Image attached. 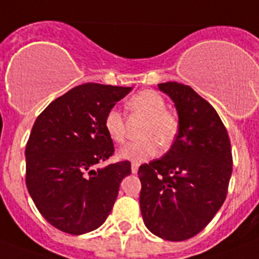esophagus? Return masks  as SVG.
<instances>
[{"instance_id":"obj_1","label":"esophagus","mask_w":259,"mask_h":259,"mask_svg":"<svg viewBox=\"0 0 259 259\" xmlns=\"http://www.w3.org/2000/svg\"><path fill=\"white\" fill-rule=\"evenodd\" d=\"M138 169H139V165H138V164H132V165H131V170H132V173H134V175H135V173H138Z\"/></svg>"}]
</instances>
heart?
Masks as SVG:
<instances>
[{
	"mask_svg": "<svg viewBox=\"0 0 259 259\" xmlns=\"http://www.w3.org/2000/svg\"><path fill=\"white\" fill-rule=\"evenodd\" d=\"M128 112L134 116L144 117L139 136L142 140L121 147L117 157L134 163H142L155 157L160 148H170L179 132L177 117L166 111V102L159 93L144 90L127 102ZM104 130L111 140L121 143L125 136V119L117 108H111L104 116Z\"/></svg>",
	"mask_w": 259,
	"mask_h": 259,
	"instance_id": "obj_1",
	"label": "heart"
}]
</instances>
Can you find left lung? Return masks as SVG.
<instances>
[{
	"label": "left lung",
	"instance_id": "left-lung-1",
	"mask_svg": "<svg viewBox=\"0 0 259 259\" xmlns=\"http://www.w3.org/2000/svg\"><path fill=\"white\" fill-rule=\"evenodd\" d=\"M179 116V132L161 159L139 168L145 226L166 241L196 236L220 210L233 170L230 140L215 110L192 87L160 83Z\"/></svg>",
	"mask_w": 259,
	"mask_h": 259
}]
</instances>
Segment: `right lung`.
Returning a JSON list of instances; mask_svg holds the SVG:
<instances>
[{
    "instance_id": "1",
    "label": "right lung",
    "mask_w": 259,
    "mask_h": 259,
    "mask_svg": "<svg viewBox=\"0 0 259 259\" xmlns=\"http://www.w3.org/2000/svg\"><path fill=\"white\" fill-rule=\"evenodd\" d=\"M132 87L86 83L51 102L34 123L26 187L45 220L68 234L98 229L112 210L131 163L95 168L114 153L104 116Z\"/></svg>"
}]
</instances>
